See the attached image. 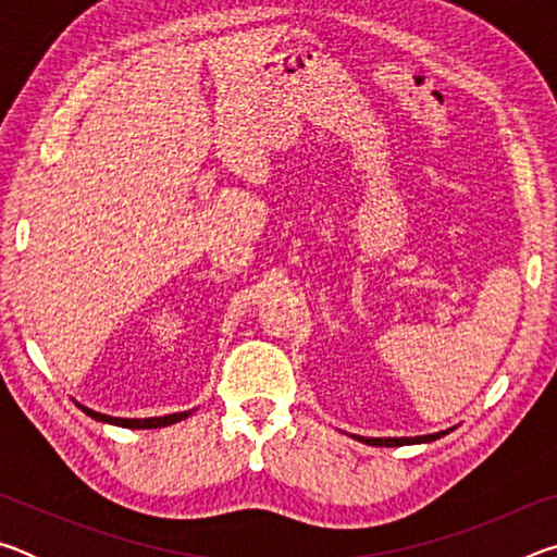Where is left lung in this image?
Segmentation results:
<instances>
[{
	"instance_id": "8db88e82",
	"label": "left lung",
	"mask_w": 557,
	"mask_h": 557,
	"mask_svg": "<svg viewBox=\"0 0 557 557\" xmlns=\"http://www.w3.org/2000/svg\"><path fill=\"white\" fill-rule=\"evenodd\" d=\"M447 432H435V435H422V437H356V440H361L366 445H373V447H403V445H420V442L440 440L442 435H447Z\"/></svg>"
}]
</instances>
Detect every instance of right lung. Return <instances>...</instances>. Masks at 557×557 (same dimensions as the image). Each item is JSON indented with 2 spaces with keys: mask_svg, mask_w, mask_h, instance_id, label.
Wrapping results in <instances>:
<instances>
[{
  "mask_svg": "<svg viewBox=\"0 0 557 557\" xmlns=\"http://www.w3.org/2000/svg\"><path fill=\"white\" fill-rule=\"evenodd\" d=\"M81 410L90 414L92 420L98 422H108V425H117V428H132V430H152V428H166V425H174V422H182L186 420L188 414H191V410L186 412H174V414H164V418H145V420H137V418H110V414H102V412H96L90 408H83Z\"/></svg>",
  "mask_w": 557,
  "mask_h": 557,
  "instance_id": "obj_1",
  "label": "right lung"
}]
</instances>
